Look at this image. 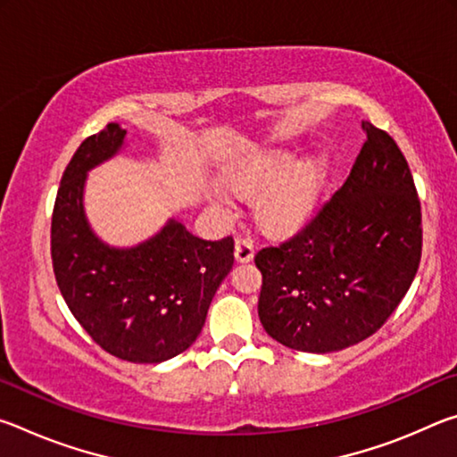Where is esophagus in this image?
I'll use <instances>...</instances> for the list:
<instances>
[{"label": "esophagus", "instance_id": "1", "mask_svg": "<svg viewBox=\"0 0 457 457\" xmlns=\"http://www.w3.org/2000/svg\"><path fill=\"white\" fill-rule=\"evenodd\" d=\"M236 260L237 262H250L253 258V242L250 237H237L236 239Z\"/></svg>", "mask_w": 457, "mask_h": 457}]
</instances>
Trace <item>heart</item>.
Instances as JSON below:
<instances>
[{
    "label": "heart",
    "instance_id": "1",
    "mask_svg": "<svg viewBox=\"0 0 457 457\" xmlns=\"http://www.w3.org/2000/svg\"><path fill=\"white\" fill-rule=\"evenodd\" d=\"M324 169L319 159L306 157L294 163L290 151L274 149L247 159L229 175L236 189L256 193L253 210L256 220L268 234H290L311 212L320 189ZM215 205L229 210V201L221 191H213Z\"/></svg>",
    "mask_w": 457,
    "mask_h": 457
}]
</instances>
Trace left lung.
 I'll return each instance as SVG.
<instances>
[{
	"instance_id": "left-lung-1",
	"label": "left lung",
	"mask_w": 457,
	"mask_h": 457,
	"mask_svg": "<svg viewBox=\"0 0 457 457\" xmlns=\"http://www.w3.org/2000/svg\"><path fill=\"white\" fill-rule=\"evenodd\" d=\"M367 141L345 183L304 228L256 253L260 322L294 351H343L383 327L421 260V204L397 143L362 120Z\"/></svg>"
}]
</instances>
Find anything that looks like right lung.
Instances as JSON below:
<instances>
[{"mask_svg": "<svg viewBox=\"0 0 457 457\" xmlns=\"http://www.w3.org/2000/svg\"><path fill=\"white\" fill-rule=\"evenodd\" d=\"M127 130L117 122L84 138L62 175L52 213V266L68 308L112 357L161 362L187 351L234 266V237L193 236L167 226L127 250L100 242L84 215L87 173L117 154Z\"/></svg>", "mask_w": 457, "mask_h": 457, "instance_id": "obj_1", "label": "right lung"}]
</instances>
